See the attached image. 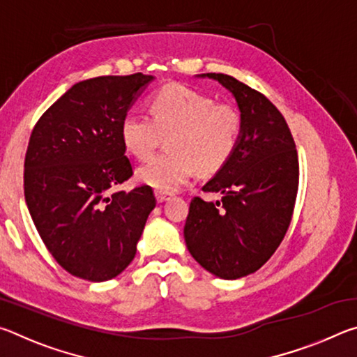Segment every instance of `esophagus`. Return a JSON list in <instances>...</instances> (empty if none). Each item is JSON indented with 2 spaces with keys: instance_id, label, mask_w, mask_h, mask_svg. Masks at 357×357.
Instances as JSON below:
<instances>
[{
  "instance_id": "esophagus-1",
  "label": "esophagus",
  "mask_w": 357,
  "mask_h": 357,
  "mask_svg": "<svg viewBox=\"0 0 357 357\" xmlns=\"http://www.w3.org/2000/svg\"><path fill=\"white\" fill-rule=\"evenodd\" d=\"M154 195H155V200L159 202V203H164V202H168L170 200V198L173 197L172 193H167V192H160V190H155L154 192Z\"/></svg>"
}]
</instances>
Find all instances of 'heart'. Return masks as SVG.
Listing matches in <instances>:
<instances>
[{"label": "heart", "instance_id": "1", "mask_svg": "<svg viewBox=\"0 0 357 357\" xmlns=\"http://www.w3.org/2000/svg\"><path fill=\"white\" fill-rule=\"evenodd\" d=\"M149 113H128L121 121V140L137 159H148L167 135L165 153L137 170L140 183L172 193L189 183L197 170H222L238 146L243 119L238 108L185 84L170 83L151 96Z\"/></svg>", "mask_w": 357, "mask_h": 357}]
</instances>
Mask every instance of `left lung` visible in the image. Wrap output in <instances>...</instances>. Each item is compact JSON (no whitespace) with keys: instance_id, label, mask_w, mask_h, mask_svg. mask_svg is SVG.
Segmentation results:
<instances>
[{"instance_id":"obj_1","label":"left lung","mask_w":357,"mask_h":357,"mask_svg":"<svg viewBox=\"0 0 357 357\" xmlns=\"http://www.w3.org/2000/svg\"><path fill=\"white\" fill-rule=\"evenodd\" d=\"M236 99L243 119L231 159L203 192L220 202H190L184 239L208 273L225 280L255 273L273 257L291 222L299 164L291 132L266 96L225 74H202Z\"/></svg>"}]
</instances>
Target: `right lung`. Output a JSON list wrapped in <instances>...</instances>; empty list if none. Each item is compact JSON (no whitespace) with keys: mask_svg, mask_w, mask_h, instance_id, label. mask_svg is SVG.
<instances>
[{"mask_svg":"<svg viewBox=\"0 0 357 357\" xmlns=\"http://www.w3.org/2000/svg\"><path fill=\"white\" fill-rule=\"evenodd\" d=\"M153 80L138 72L78 82L29 137V214L53 258L80 279L105 282L123 273L155 208L149 185L114 192L132 176L121 121Z\"/></svg>","mask_w":357,"mask_h":357,"instance_id":"obj_1","label":"right lung"}]
</instances>
